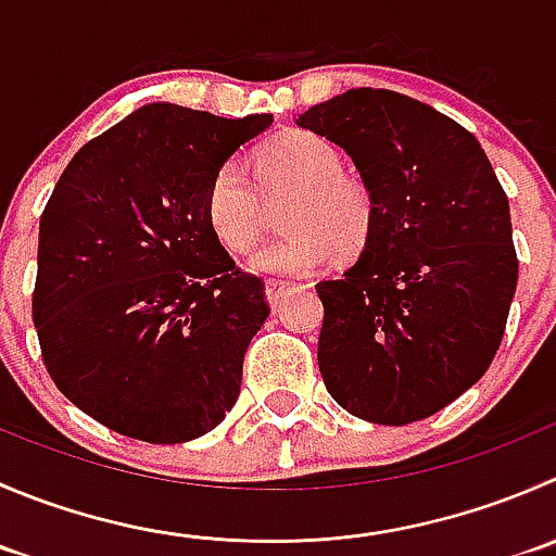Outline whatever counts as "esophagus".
Returning a JSON list of instances; mask_svg holds the SVG:
<instances>
[{
    "label": "esophagus",
    "mask_w": 556,
    "mask_h": 556,
    "mask_svg": "<svg viewBox=\"0 0 556 556\" xmlns=\"http://www.w3.org/2000/svg\"><path fill=\"white\" fill-rule=\"evenodd\" d=\"M293 288V282H285V279H266V299L268 304L277 306L279 299L285 295V290Z\"/></svg>",
    "instance_id": "1"
}]
</instances>
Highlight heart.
<instances>
[{
  "label": "heart",
  "mask_w": 556,
  "mask_h": 556,
  "mask_svg": "<svg viewBox=\"0 0 556 556\" xmlns=\"http://www.w3.org/2000/svg\"><path fill=\"white\" fill-rule=\"evenodd\" d=\"M342 154L312 132H282L257 152L255 174L241 163L219 165L206 190V219L219 244L244 255L266 230V198L293 190L285 225L293 228L252 257V268L277 277H304L337 257L358 252L375 223V201L361 181L342 174Z\"/></svg>",
  "instance_id": "obj_1"
}]
</instances>
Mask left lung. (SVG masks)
<instances>
[{"label":"left lung","instance_id":"obj_1","mask_svg":"<svg viewBox=\"0 0 556 556\" xmlns=\"http://www.w3.org/2000/svg\"><path fill=\"white\" fill-rule=\"evenodd\" d=\"M299 124L353 157L375 201L364 252L323 301L317 364L371 424L429 418L476 386L519 279L510 208L476 135L388 89H350Z\"/></svg>","mask_w":556,"mask_h":556}]
</instances>
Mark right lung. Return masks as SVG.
I'll use <instances>...</instances> for the list:
<instances>
[{
    "instance_id": "1",
    "label": "right lung",
    "mask_w": 556,
    "mask_h": 556,
    "mask_svg": "<svg viewBox=\"0 0 556 556\" xmlns=\"http://www.w3.org/2000/svg\"><path fill=\"white\" fill-rule=\"evenodd\" d=\"M271 124L152 102L91 138L40 217L31 317L59 391L102 427L157 445L225 421L263 282L206 219L214 170Z\"/></svg>"
}]
</instances>
